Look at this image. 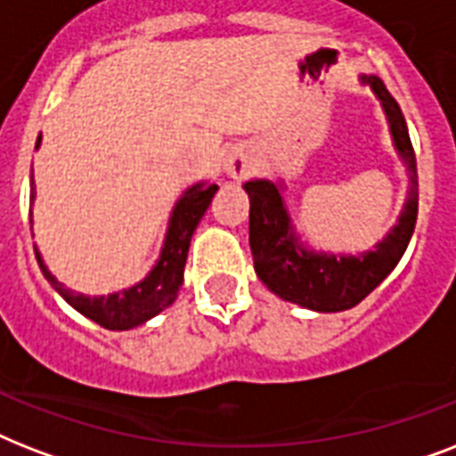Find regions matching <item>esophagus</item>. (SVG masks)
Masks as SVG:
<instances>
[{
	"instance_id": "esophagus-1",
	"label": "esophagus",
	"mask_w": 456,
	"mask_h": 456,
	"mask_svg": "<svg viewBox=\"0 0 456 456\" xmlns=\"http://www.w3.org/2000/svg\"><path fill=\"white\" fill-rule=\"evenodd\" d=\"M250 170V156L241 149H234V151H229L227 158H224V172H227V177L232 179H243L248 175Z\"/></svg>"
}]
</instances>
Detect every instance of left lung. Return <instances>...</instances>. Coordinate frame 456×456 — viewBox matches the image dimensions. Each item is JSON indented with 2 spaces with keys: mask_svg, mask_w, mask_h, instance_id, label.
Segmentation results:
<instances>
[{
  "mask_svg": "<svg viewBox=\"0 0 456 456\" xmlns=\"http://www.w3.org/2000/svg\"><path fill=\"white\" fill-rule=\"evenodd\" d=\"M360 82L369 85L381 102L393 144L410 172V193L403 215L374 250H364L360 256H333L307 248L293 232L279 184L270 179H250L243 184L250 199L248 241L257 277L274 296L314 312L350 310L367 298L395 270L417 224V156L403 110L376 75H360Z\"/></svg>",
  "mask_w": 456,
  "mask_h": 456,
  "instance_id": "1",
  "label": "left lung"
}]
</instances>
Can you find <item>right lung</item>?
Wrapping results in <instances>:
<instances>
[{
	"label": "right lung",
	"mask_w": 456,
	"mask_h": 456,
	"mask_svg": "<svg viewBox=\"0 0 456 456\" xmlns=\"http://www.w3.org/2000/svg\"><path fill=\"white\" fill-rule=\"evenodd\" d=\"M39 142H42V137L37 139V146ZM30 200H35V179H30ZM215 191H217V184L199 182V184H193L191 189H186L182 193V199L177 200V206L170 215V224H167V234H165L158 263L153 265V270L142 281H137L130 289L109 293V296H85V293L70 291L53 277L45 260H42V256H39V250L35 248L39 270L46 277V281L53 286V291H59L61 298L87 319L96 322L103 329H110V331L134 329V326L144 324L151 317H156L158 312H163L165 307H170L177 298L179 286L184 281L189 243H191L193 232L199 227L200 217L206 215Z\"/></svg>",
	"instance_id": "obj_1"
}]
</instances>
